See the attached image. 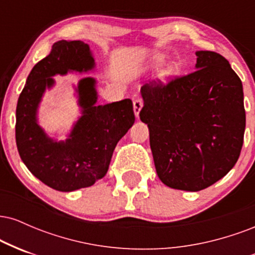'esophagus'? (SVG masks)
Masks as SVG:
<instances>
[{
    "mask_svg": "<svg viewBox=\"0 0 255 255\" xmlns=\"http://www.w3.org/2000/svg\"><path fill=\"white\" fill-rule=\"evenodd\" d=\"M142 105H144V101L141 98H135L133 101V109H134V114H135L136 118H139V113L141 110Z\"/></svg>",
    "mask_w": 255,
    "mask_h": 255,
    "instance_id": "obj_1",
    "label": "esophagus"
}]
</instances>
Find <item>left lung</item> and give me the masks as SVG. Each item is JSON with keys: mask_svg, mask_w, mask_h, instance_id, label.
Listing matches in <instances>:
<instances>
[{"mask_svg": "<svg viewBox=\"0 0 255 255\" xmlns=\"http://www.w3.org/2000/svg\"><path fill=\"white\" fill-rule=\"evenodd\" d=\"M195 71L141 87L158 177L181 191L207 188L229 172L244 144L242 83L222 55L197 51Z\"/></svg>", "mask_w": 255, "mask_h": 255, "instance_id": "8db88e82", "label": "left lung"}]
</instances>
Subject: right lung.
Here are the masks:
<instances>
[{
  "label": "right lung",
  "mask_w": 255,
  "mask_h": 255,
  "mask_svg": "<svg viewBox=\"0 0 255 255\" xmlns=\"http://www.w3.org/2000/svg\"><path fill=\"white\" fill-rule=\"evenodd\" d=\"M93 66L87 44L81 40L55 43L50 55L32 68L17 99L15 140L20 157L38 180L56 191L85 188L104 177L116 144L135 121L130 99L96 105V81L85 78L78 86L84 115L69 139L54 141L37 125L38 104L46 87L54 85L51 77L68 71L87 72Z\"/></svg>",
  "instance_id": "1"
}]
</instances>
